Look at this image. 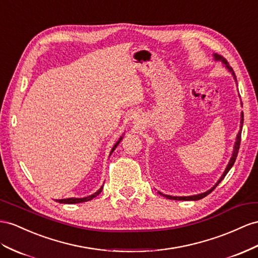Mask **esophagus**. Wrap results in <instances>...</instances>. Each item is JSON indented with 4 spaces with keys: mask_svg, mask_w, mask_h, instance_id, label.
I'll return each instance as SVG.
<instances>
[{
    "mask_svg": "<svg viewBox=\"0 0 258 258\" xmlns=\"http://www.w3.org/2000/svg\"><path fill=\"white\" fill-rule=\"evenodd\" d=\"M133 123H134L135 126H141V125H142V120H141L140 115L134 114V116H133Z\"/></svg>",
    "mask_w": 258,
    "mask_h": 258,
    "instance_id": "34e87169",
    "label": "esophagus"
}]
</instances>
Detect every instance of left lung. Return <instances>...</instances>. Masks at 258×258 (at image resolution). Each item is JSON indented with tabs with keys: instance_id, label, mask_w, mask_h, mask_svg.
<instances>
[{
	"instance_id": "8db88e82",
	"label": "left lung",
	"mask_w": 258,
	"mask_h": 258,
	"mask_svg": "<svg viewBox=\"0 0 258 258\" xmlns=\"http://www.w3.org/2000/svg\"><path fill=\"white\" fill-rule=\"evenodd\" d=\"M214 57H215V61H221V62H222V64L224 65V68H226V69L231 73V74H232L233 78L235 79V82H236V76H235V74H234V72H233L232 68H231V66L229 65V63L227 62L226 58L222 57V56H221V55H219V54H217V53H215V54H214ZM242 125H243V112L241 113L240 131H239V133H237V135H236V140H235V143H234V147H233L232 157H231V159H230V161H229V163H228V166H227L226 170H224V172L222 173L221 177H220L219 180H218V182L215 184V185H214L213 187H211L210 189H208L207 192L202 193V194H197V195H193V196H170V195H163V194H162V193H160V192H159V194H160V195H162V196H164V197L169 198V200H174V201H198V200H202V198H204L205 196H207L208 194H210L211 192H213V190L217 187L218 184H219V183L224 179V176L227 175V173L229 172L230 169L232 168V166H233L234 162H235V159H236V157H237V153H239V149H240L241 133H242Z\"/></svg>"
}]
</instances>
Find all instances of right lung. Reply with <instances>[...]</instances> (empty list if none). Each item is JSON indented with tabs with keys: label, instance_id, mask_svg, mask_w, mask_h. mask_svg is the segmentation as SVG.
<instances>
[{
	"label": "right lung",
	"instance_id": "1",
	"mask_svg": "<svg viewBox=\"0 0 258 258\" xmlns=\"http://www.w3.org/2000/svg\"><path fill=\"white\" fill-rule=\"evenodd\" d=\"M121 141H122V136L120 137V140L117 141V143L114 145L113 148L111 149L110 156H111V154H112V153H113V150L116 148V146L118 145V143H120ZM102 188H103V186H101L100 188H99L96 193H94L92 195H89V196H87V197H83V198H74V197H72V198H64V200H56V202H57V203H61V204H78V203L88 202V201H91L92 198H95L97 195L100 194V193H101V190H102Z\"/></svg>",
	"mask_w": 258,
	"mask_h": 258
}]
</instances>
